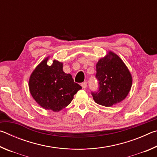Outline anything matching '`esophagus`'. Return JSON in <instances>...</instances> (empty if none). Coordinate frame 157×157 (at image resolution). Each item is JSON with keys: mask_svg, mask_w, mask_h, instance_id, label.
I'll use <instances>...</instances> for the list:
<instances>
[{"mask_svg": "<svg viewBox=\"0 0 157 157\" xmlns=\"http://www.w3.org/2000/svg\"><path fill=\"white\" fill-rule=\"evenodd\" d=\"M81 86H82V87L83 89H86V86H87V83L86 82H82V83L81 84Z\"/></svg>", "mask_w": 157, "mask_h": 157, "instance_id": "esophagus-1", "label": "esophagus"}]
</instances>
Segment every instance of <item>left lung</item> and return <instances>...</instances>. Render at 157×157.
<instances>
[{
	"mask_svg": "<svg viewBox=\"0 0 157 157\" xmlns=\"http://www.w3.org/2000/svg\"><path fill=\"white\" fill-rule=\"evenodd\" d=\"M95 78L99 90L91 94L97 104L105 107L121 102L131 89L132 77L129 69L119 56L111 51L98 62Z\"/></svg>",
	"mask_w": 157,
	"mask_h": 157,
	"instance_id": "1",
	"label": "left lung"
}]
</instances>
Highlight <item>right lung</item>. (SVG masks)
Wrapping results in <instances>:
<instances>
[{"instance_id":"right-lung-1","label":"right lung","mask_w":157,"mask_h":157,"mask_svg":"<svg viewBox=\"0 0 157 157\" xmlns=\"http://www.w3.org/2000/svg\"><path fill=\"white\" fill-rule=\"evenodd\" d=\"M48 57L44 59L32 73L29 89L32 96L45 109L55 112L70 104L82 86L74 82L71 74L63 71V63L53 61L47 64Z\"/></svg>"}]
</instances>
